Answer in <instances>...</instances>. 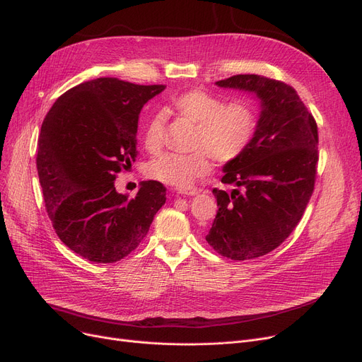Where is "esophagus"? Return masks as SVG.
<instances>
[{
  "label": "esophagus",
  "mask_w": 362,
  "mask_h": 362,
  "mask_svg": "<svg viewBox=\"0 0 362 362\" xmlns=\"http://www.w3.org/2000/svg\"><path fill=\"white\" fill-rule=\"evenodd\" d=\"M179 194H183V195H197L201 192V189L197 187V186H189V187H182V189H177Z\"/></svg>",
  "instance_id": "34e87169"
}]
</instances>
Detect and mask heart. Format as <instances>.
Returning <instances> with one entry per match:
<instances>
[{"label": "heart", "instance_id": "obj_1", "mask_svg": "<svg viewBox=\"0 0 362 362\" xmlns=\"http://www.w3.org/2000/svg\"><path fill=\"white\" fill-rule=\"evenodd\" d=\"M170 108L176 116L195 124L189 154H163L152 160L148 176L177 189L189 187L204 176L210 161L229 164L238 161L252 145L258 130L257 108L245 100L226 103L217 95L202 89L182 92L171 100ZM164 116L154 114L145 127L144 146L157 154L163 146Z\"/></svg>", "mask_w": 362, "mask_h": 362}]
</instances>
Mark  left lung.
Masks as SVG:
<instances>
[{"mask_svg":"<svg viewBox=\"0 0 362 362\" xmlns=\"http://www.w3.org/2000/svg\"><path fill=\"white\" fill-rule=\"evenodd\" d=\"M217 85L255 92L262 111L250 149L224 165L221 183L236 189H213L218 211L205 239L226 258L254 259L286 240L305 213L317 177L318 129L298 92L281 81L236 74Z\"/></svg>","mask_w":362,"mask_h":362,"instance_id":"1","label":"left lung"}]
</instances>
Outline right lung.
<instances>
[{
  "label": "right lung",
  "mask_w": 362,
  "mask_h": 362,
  "mask_svg": "<svg viewBox=\"0 0 362 362\" xmlns=\"http://www.w3.org/2000/svg\"><path fill=\"white\" fill-rule=\"evenodd\" d=\"M164 85L98 78L66 90L42 122L36 167L48 217L60 240L92 262H116L138 248L165 202L146 180L133 198L114 180L138 157V119Z\"/></svg>",
  "instance_id": "right-lung-1"
}]
</instances>
